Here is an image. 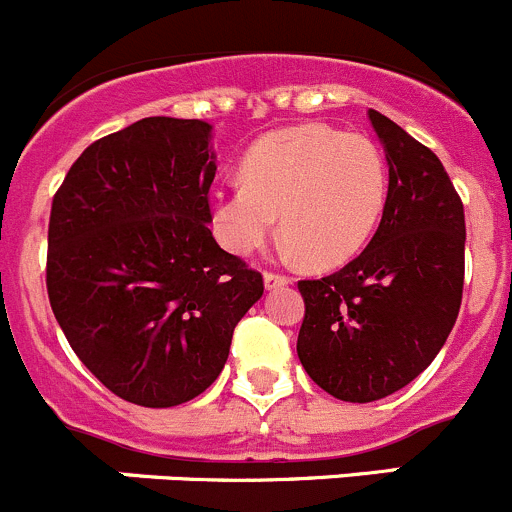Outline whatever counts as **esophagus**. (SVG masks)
<instances>
[{
  "mask_svg": "<svg viewBox=\"0 0 512 512\" xmlns=\"http://www.w3.org/2000/svg\"><path fill=\"white\" fill-rule=\"evenodd\" d=\"M290 285V277L277 275V272H265V287L267 290H277V287Z\"/></svg>",
  "mask_w": 512,
  "mask_h": 512,
  "instance_id": "obj_1",
  "label": "esophagus"
}]
</instances>
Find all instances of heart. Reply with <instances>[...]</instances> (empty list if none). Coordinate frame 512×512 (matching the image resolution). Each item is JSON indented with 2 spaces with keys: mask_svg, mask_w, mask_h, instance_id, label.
<instances>
[{
  "mask_svg": "<svg viewBox=\"0 0 512 512\" xmlns=\"http://www.w3.org/2000/svg\"><path fill=\"white\" fill-rule=\"evenodd\" d=\"M240 182L212 197L215 235L227 250H260L280 215L292 255L315 267H337L352 260L380 225L390 175L370 137L307 122L252 145Z\"/></svg>",
  "mask_w": 512,
  "mask_h": 512,
  "instance_id": "1",
  "label": "heart"
}]
</instances>
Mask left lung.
Listing matches in <instances>:
<instances>
[{"label":"left lung","mask_w":512,"mask_h":512,"mask_svg":"<svg viewBox=\"0 0 512 512\" xmlns=\"http://www.w3.org/2000/svg\"><path fill=\"white\" fill-rule=\"evenodd\" d=\"M367 114L390 167L385 215L342 270L297 282V357L345 403L388 398L435 360L458 320L465 277V212L443 162L393 119Z\"/></svg>","instance_id":"1"}]
</instances>
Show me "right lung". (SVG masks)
I'll list each match as a JSON object with an SVG mask.
<instances>
[{
  "instance_id": "right-lung-1",
  "label": "right lung",
  "mask_w": 512,
  "mask_h": 512,
  "mask_svg": "<svg viewBox=\"0 0 512 512\" xmlns=\"http://www.w3.org/2000/svg\"><path fill=\"white\" fill-rule=\"evenodd\" d=\"M212 124L145 117L92 142L49 215L47 292L89 372L127 403L205 393L262 275L215 242Z\"/></svg>"
}]
</instances>
